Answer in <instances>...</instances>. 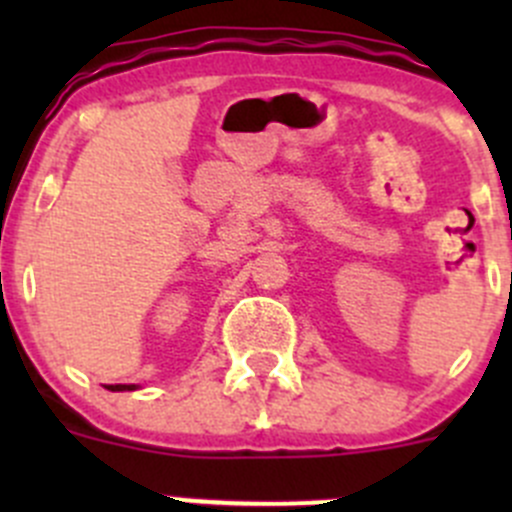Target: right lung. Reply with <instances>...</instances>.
Here are the masks:
<instances>
[{"label":"right lung","instance_id":"right-lung-1","mask_svg":"<svg viewBox=\"0 0 512 512\" xmlns=\"http://www.w3.org/2000/svg\"><path fill=\"white\" fill-rule=\"evenodd\" d=\"M108 391H133L136 389V386L133 384H116V386H106Z\"/></svg>","mask_w":512,"mask_h":512}]
</instances>
